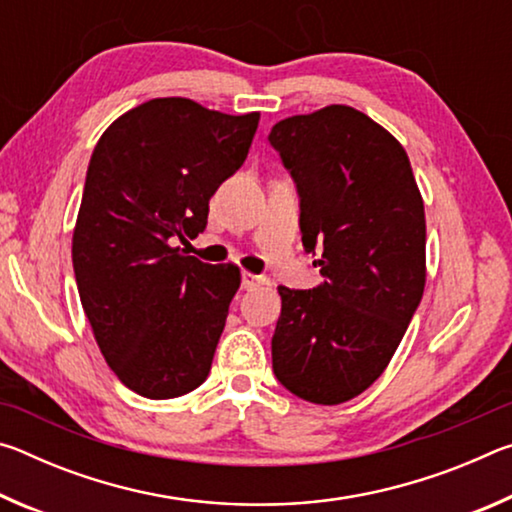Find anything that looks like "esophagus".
Listing matches in <instances>:
<instances>
[{"mask_svg":"<svg viewBox=\"0 0 512 512\" xmlns=\"http://www.w3.org/2000/svg\"><path fill=\"white\" fill-rule=\"evenodd\" d=\"M262 282H264L262 275H255V273H250V271H244V275H241V289H246V291L255 289L257 284H262Z\"/></svg>","mask_w":512,"mask_h":512,"instance_id":"esophagus-1","label":"esophagus"}]
</instances>
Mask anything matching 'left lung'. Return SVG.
I'll return each instance as SVG.
<instances>
[{"mask_svg": "<svg viewBox=\"0 0 512 512\" xmlns=\"http://www.w3.org/2000/svg\"><path fill=\"white\" fill-rule=\"evenodd\" d=\"M300 194L307 253L323 282L280 287L273 372L302 400L334 406L361 395L391 363L427 282L424 203L404 146L350 106L273 126Z\"/></svg>", "mask_w": 512, "mask_h": 512, "instance_id": "left-lung-1", "label": "left lung"}]
</instances>
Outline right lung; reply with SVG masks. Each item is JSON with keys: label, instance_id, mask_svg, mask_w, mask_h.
I'll list each match as a JSON object with an SVG mask.
<instances>
[{"label": "right lung", "instance_id": "obj_1", "mask_svg": "<svg viewBox=\"0 0 512 512\" xmlns=\"http://www.w3.org/2000/svg\"><path fill=\"white\" fill-rule=\"evenodd\" d=\"M257 124L259 112L164 97L124 112L94 146L74 275L103 359L137 395L180 397L212 368L239 266L173 244L205 230L210 198L244 164Z\"/></svg>", "mask_w": 512, "mask_h": 512}]
</instances>
